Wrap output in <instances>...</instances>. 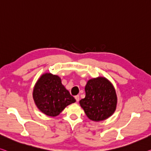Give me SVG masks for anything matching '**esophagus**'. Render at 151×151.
I'll use <instances>...</instances> for the list:
<instances>
[{"label": "esophagus", "mask_w": 151, "mask_h": 151, "mask_svg": "<svg viewBox=\"0 0 151 151\" xmlns=\"http://www.w3.org/2000/svg\"><path fill=\"white\" fill-rule=\"evenodd\" d=\"M75 99L76 100V101L78 102L79 100H80V96H79V95H76V96H75Z\"/></svg>", "instance_id": "obj_1"}]
</instances>
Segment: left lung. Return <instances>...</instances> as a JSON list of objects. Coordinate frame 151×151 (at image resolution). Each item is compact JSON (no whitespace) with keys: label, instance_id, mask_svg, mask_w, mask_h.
<instances>
[{"label":"left lung","instance_id":"8db88e82","mask_svg":"<svg viewBox=\"0 0 151 151\" xmlns=\"http://www.w3.org/2000/svg\"><path fill=\"white\" fill-rule=\"evenodd\" d=\"M86 96L80 104L90 120L103 121L113 114L117 98L115 90L107 79L104 77L92 78L85 86Z\"/></svg>","mask_w":151,"mask_h":151}]
</instances>
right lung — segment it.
Listing matches in <instances>:
<instances>
[{
    "mask_svg": "<svg viewBox=\"0 0 151 151\" xmlns=\"http://www.w3.org/2000/svg\"><path fill=\"white\" fill-rule=\"evenodd\" d=\"M33 99L41 112L56 117L67 106L76 102L61 83L59 76L46 73L40 76L34 86Z\"/></svg>",
    "mask_w": 151,
    "mask_h": 151,
    "instance_id": "right-lung-1",
    "label": "right lung"
}]
</instances>
